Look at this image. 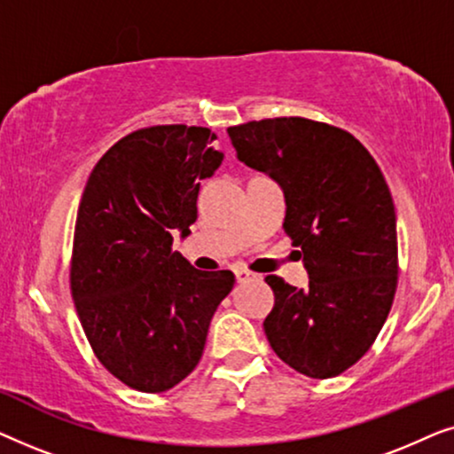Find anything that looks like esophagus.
<instances>
[{
	"label": "esophagus",
	"instance_id": "34e87169",
	"mask_svg": "<svg viewBox=\"0 0 454 454\" xmlns=\"http://www.w3.org/2000/svg\"><path fill=\"white\" fill-rule=\"evenodd\" d=\"M256 277L254 272L246 270V269H235V278H238L239 283H246V281H252V278Z\"/></svg>",
	"mask_w": 454,
	"mask_h": 454
}]
</instances>
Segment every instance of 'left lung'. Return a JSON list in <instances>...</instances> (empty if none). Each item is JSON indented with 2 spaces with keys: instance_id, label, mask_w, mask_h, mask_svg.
<instances>
[{
  "instance_id": "8db88e82",
  "label": "left lung",
  "mask_w": 454,
  "mask_h": 454,
  "mask_svg": "<svg viewBox=\"0 0 454 454\" xmlns=\"http://www.w3.org/2000/svg\"><path fill=\"white\" fill-rule=\"evenodd\" d=\"M227 134L241 163L283 188V229L309 275L306 289L264 278L275 294L266 339L300 374L339 376L370 349L395 300L396 215L387 179L362 142L322 121L275 117Z\"/></svg>"
}]
</instances>
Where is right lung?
Returning a JSON list of instances; mask_svg holds the SVG:
<instances>
[{"instance_id":"add662e5","label":"right lung","mask_w":454,"mask_h":454,"mask_svg":"<svg viewBox=\"0 0 454 454\" xmlns=\"http://www.w3.org/2000/svg\"><path fill=\"white\" fill-rule=\"evenodd\" d=\"M216 136L153 126L123 136L86 182L74 229L70 287L98 362L140 393H163L200 362L231 270H196L173 235H190L200 179L219 169Z\"/></svg>"}]
</instances>
